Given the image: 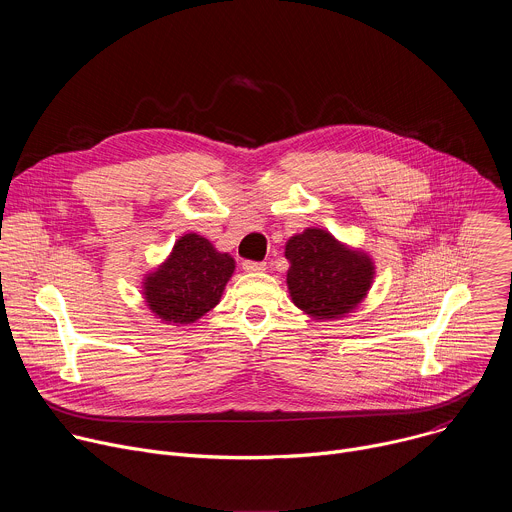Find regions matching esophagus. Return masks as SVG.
Wrapping results in <instances>:
<instances>
[{
	"label": "esophagus",
	"mask_w": 512,
	"mask_h": 512,
	"mask_svg": "<svg viewBox=\"0 0 512 512\" xmlns=\"http://www.w3.org/2000/svg\"><path fill=\"white\" fill-rule=\"evenodd\" d=\"M265 263H261V261H243V269L247 271V273H259V271H265Z\"/></svg>",
	"instance_id": "esophagus-1"
}]
</instances>
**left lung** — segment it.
<instances>
[{"label":"left lung","instance_id":"8db88e82","mask_svg":"<svg viewBox=\"0 0 512 512\" xmlns=\"http://www.w3.org/2000/svg\"><path fill=\"white\" fill-rule=\"evenodd\" d=\"M291 300L316 320L354 310L367 296L375 267L364 255L346 249L322 229H306L285 245Z\"/></svg>","mask_w":512,"mask_h":512}]
</instances>
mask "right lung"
Instances as JSON below:
<instances>
[{"label":"right lung","mask_w":512,"mask_h":512,"mask_svg":"<svg viewBox=\"0 0 512 512\" xmlns=\"http://www.w3.org/2000/svg\"><path fill=\"white\" fill-rule=\"evenodd\" d=\"M233 271L229 253H218L208 239L188 233L168 261L145 277V302L166 322L190 324L218 304Z\"/></svg>","instance_id":"add662e5"}]
</instances>
